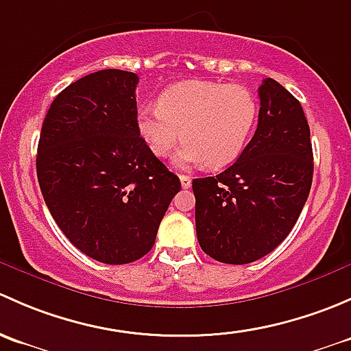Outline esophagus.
Returning a JSON list of instances; mask_svg holds the SVG:
<instances>
[{
	"label": "esophagus",
	"mask_w": 351,
	"mask_h": 351,
	"mask_svg": "<svg viewBox=\"0 0 351 351\" xmlns=\"http://www.w3.org/2000/svg\"><path fill=\"white\" fill-rule=\"evenodd\" d=\"M179 179H180V186H182V189H189V187H191V177L186 176V174H180Z\"/></svg>",
	"instance_id": "34e87169"
}]
</instances>
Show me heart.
I'll list each match as a JSON object with an SVG mask.
<instances>
[{
	"mask_svg": "<svg viewBox=\"0 0 351 351\" xmlns=\"http://www.w3.org/2000/svg\"><path fill=\"white\" fill-rule=\"evenodd\" d=\"M258 118L250 89L213 81H186L158 96L157 108L136 113V128L152 154L164 158L180 135L186 142L176 155L179 167L221 169L233 164L247 147Z\"/></svg>",
	"mask_w": 351,
	"mask_h": 351,
	"instance_id": "heart-1",
	"label": "heart"
}]
</instances>
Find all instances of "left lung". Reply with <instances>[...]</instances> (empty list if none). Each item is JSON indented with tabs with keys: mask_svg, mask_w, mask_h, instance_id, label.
Here are the masks:
<instances>
[{
	"mask_svg": "<svg viewBox=\"0 0 351 351\" xmlns=\"http://www.w3.org/2000/svg\"><path fill=\"white\" fill-rule=\"evenodd\" d=\"M258 125L233 165L193 180L196 233L204 254L243 265L279 247L313 182L311 132L301 103L274 79L258 88Z\"/></svg>",
	"mask_w": 351,
	"mask_h": 351,
	"instance_id": "obj_1",
	"label": "left lung"
}]
</instances>
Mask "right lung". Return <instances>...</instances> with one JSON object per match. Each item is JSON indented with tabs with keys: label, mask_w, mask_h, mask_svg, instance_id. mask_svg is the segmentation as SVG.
<instances>
[{
	"label": "right lung",
	"mask_w": 351,
	"mask_h": 351,
	"mask_svg": "<svg viewBox=\"0 0 351 351\" xmlns=\"http://www.w3.org/2000/svg\"><path fill=\"white\" fill-rule=\"evenodd\" d=\"M138 75L104 69L57 95L43 120L37 177L50 215L74 247L121 265L154 247L180 191L140 136Z\"/></svg>",
	"instance_id": "add662e5"
}]
</instances>
